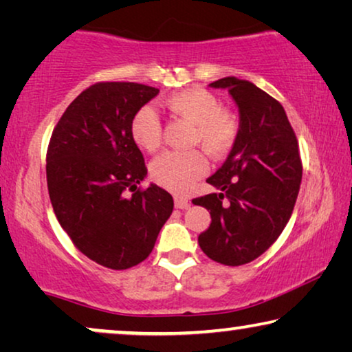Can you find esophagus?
Segmentation results:
<instances>
[{
    "instance_id": "1",
    "label": "esophagus",
    "mask_w": 352,
    "mask_h": 352,
    "mask_svg": "<svg viewBox=\"0 0 352 352\" xmlns=\"http://www.w3.org/2000/svg\"><path fill=\"white\" fill-rule=\"evenodd\" d=\"M189 205H190V201L184 199V197H175V206H176V208L186 210V208H189Z\"/></svg>"
}]
</instances>
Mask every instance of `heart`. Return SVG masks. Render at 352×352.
<instances>
[{"mask_svg": "<svg viewBox=\"0 0 352 352\" xmlns=\"http://www.w3.org/2000/svg\"><path fill=\"white\" fill-rule=\"evenodd\" d=\"M166 109L194 124L192 142L200 144L206 155L221 157L232 147L239 123L234 115L223 110L219 99L210 91L190 88L171 94ZM131 136L139 147L153 152L162 142V122L152 105L139 109L131 122ZM205 160L200 152H165L151 165L152 179L165 189L184 194L204 175Z\"/></svg>", "mask_w": 352, "mask_h": 352, "instance_id": "obj_1", "label": "heart"}]
</instances>
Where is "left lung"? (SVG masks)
I'll return each mask as SVG.
<instances>
[{
	"mask_svg": "<svg viewBox=\"0 0 352 352\" xmlns=\"http://www.w3.org/2000/svg\"><path fill=\"white\" fill-rule=\"evenodd\" d=\"M210 86L229 91L240 122L232 151L206 179L218 192L192 200L211 214L199 245L213 261L240 266L261 256L287 226L300 192L301 158L280 102L237 76Z\"/></svg>",
	"mask_w": 352,
	"mask_h": 352,
	"instance_id": "1",
	"label": "left lung"
}]
</instances>
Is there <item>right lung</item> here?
Wrapping results in <instances>:
<instances>
[{
	"label": "right lung",
	"instance_id": "obj_1",
	"mask_svg": "<svg viewBox=\"0 0 352 352\" xmlns=\"http://www.w3.org/2000/svg\"><path fill=\"white\" fill-rule=\"evenodd\" d=\"M157 94V88L129 81L93 85L67 107L47 148L57 221L81 253L117 271L151 254L175 205L153 182L138 189L147 168L131 122ZM126 190L133 194L124 196Z\"/></svg>",
	"mask_w": 352,
	"mask_h": 352
}]
</instances>
